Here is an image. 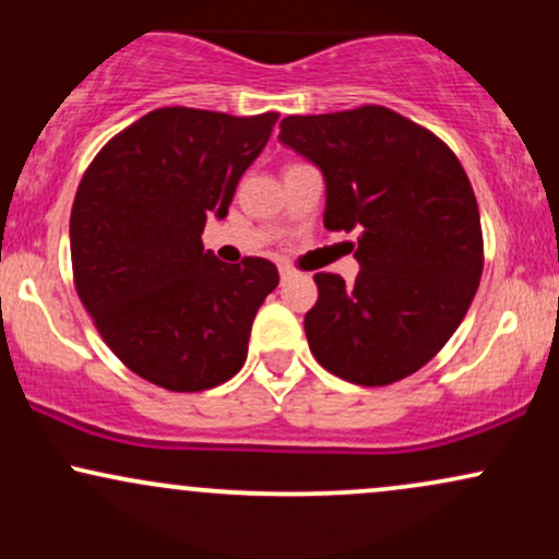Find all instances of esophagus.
<instances>
[{
	"label": "esophagus",
	"mask_w": 559,
	"mask_h": 559,
	"mask_svg": "<svg viewBox=\"0 0 559 559\" xmlns=\"http://www.w3.org/2000/svg\"><path fill=\"white\" fill-rule=\"evenodd\" d=\"M278 275H281V284H286L288 278H294V271H292V267H288V265H281V267H278Z\"/></svg>",
	"instance_id": "1"
}]
</instances>
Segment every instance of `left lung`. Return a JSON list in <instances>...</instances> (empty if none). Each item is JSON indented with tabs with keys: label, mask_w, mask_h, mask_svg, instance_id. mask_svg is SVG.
<instances>
[{
	"label": "left lung",
	"mask_w": 559,
	"mask_h": 559,
	"mask_svg": "<svg viewBox=\"0 0 559 559\" xmlns=\"http://www.w3.org/2000/svg\"><path fill=\"white\" fill-rule=\"evenodd\" d=\"M278 141L323 173L329 230H360L355 284L318 273L316 360L360 386L415 373L463 323L484 271L476 194L431 131L368 105L288 115Z\"/></svg>",
	"instance_id": "8db88e82"
}]
</instances>
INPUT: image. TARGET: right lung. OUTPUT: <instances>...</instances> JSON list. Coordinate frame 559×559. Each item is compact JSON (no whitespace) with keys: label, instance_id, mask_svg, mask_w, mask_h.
Here are the masks:
<instances>
[{"label":"right lung","instance_id":"add662e5","mask_svg":"<svg viewBox=\"0 0 559 559\" xmlns=\"http://www.w3.org/2000/svg\"><path fill=\"white\" fill-rule=\"evenodd\" d=\"M275 120L163 107L118 133L79 186L70 213L79 297L115 355L157 386L213 389L247 360L278 271L262 258L226 265L202 247V230L228 215Z\"/></svg>","mask_w":559,"mask_h":559}]
</instances>
